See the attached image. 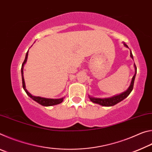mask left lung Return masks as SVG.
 <instances>
[{"label": "left lung", "instance_id": "obj_1", "mask_svg": "<svg viewBox=\"0 0 152 152\" xmlns=\"http://www.w3.org/2000/svg\"><path fill=\"white\" fill-rule=\"evenodd\" d=\"M123 44H124L125 47L128 48V46L127 44H126V43H123ZM130 56H131V58L133 59L132 51H130ZM134 67H135V74H134V76H133L132 82H131L130 86H129V87L127 91H125L124 92H123V93H121V94L116 95V96H114L110 97V98H108V99H99V98H94V97H91L89 96L90 100H91L92 102H94V103L99 104L102 105V106H104V107H111V106H113V105L119 103V102L122 101L123 99H125L126 97H127L129 95L131 92L132 91V90L133 88V84H134L135 78L136 76V73H137V68H136V66L135 64H134Z\"/></svg>", "mask_w": 152, "mask_h": 152}]
</instances>
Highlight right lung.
I'll return each mask as SVG.
<instances>
[{
    "mask_svg": "<svg viewBox=\"0 0 152 152\" xmlns=\"http://www.w3.org/2000/svg\"><path fill=\"white\" fill-rule=\"evenodd\" d=\"M29 51V50H28ZM28 51L26 53V56H25V60L23 61V63L22 64V67H21V76H22V83H23V88L24 91L26 92L27 94L29 96L30 98L35 101V102H38V103L43 105V106H45V107H49V106H52V105H56V104H58L61 103V102H63L64 98H61V99H46V98H43V97H40V96H33L31 94H30L29 92L27 91V90L26 89V87H25V80H24V77H23V66L25 65V64L26 63L27 60V57H28Z\"/></svg>",
    "mask_w": 152,
    "mask_h": 152,
    "instance_id": "right-lung-1",
    "label": "right lung"
}]
</instances>
